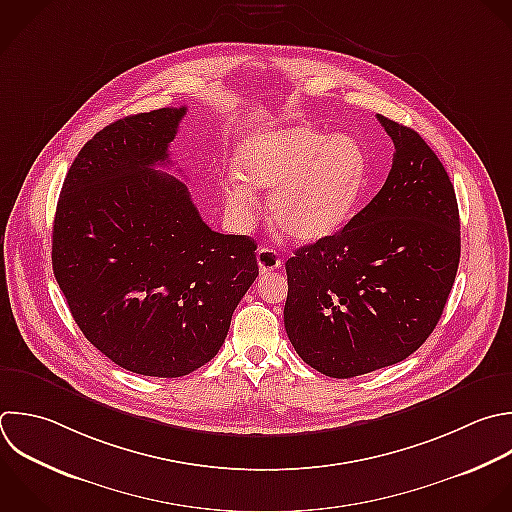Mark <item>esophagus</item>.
<instances>
[{
  "label": "esophagus",
  "instance_id": "34e87169",
  "mask_svg": "<svg viewBox=\"0 0 512 512\" xmlns=\"http://www.w3.org/2000/svg\"><path fill=\"white\" fill-rule=\"evenodd\" d=\"M256 260H258V268L262 272H272V270H278L282 266V260H280L278 252L272 250V248H258Z\"/></svg>",
  "mask_w": 512,
  "mask_h": 512
}]
</instances>
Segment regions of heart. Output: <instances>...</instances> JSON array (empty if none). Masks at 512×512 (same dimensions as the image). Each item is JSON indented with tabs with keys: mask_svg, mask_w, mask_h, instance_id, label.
<instances>
[{
	"mask_svg": "<svg viewBox=\"0 0 512 512\" xmlns=\"http://www.w3.org/2000/svg\"><path fill=\"white\" fill-rule=\"evenodd\" d=\"M242 182L226 188L228 210L250 222L256 210L252 190H272V226L298 244L334 234L352 214L366 176L360 144L348 136H326L306 126L268 130L246 140L236 154Z\"/></svg>",
	"mask_w": 512,
	"mask_h": 512,
	"instance_id": "obj_1",
	"label": "heart"
}]
</instances>
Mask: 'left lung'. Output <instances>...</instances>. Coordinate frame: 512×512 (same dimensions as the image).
<instances>
[{
	"instance_id": "8db88e82",
	"label": "left lung",
	"mask_w": 512,
	"mask_h": 512,
	"mask_svg": "<svg viewBox=\"0 0 512 512\" xmlns=\"http://www.w3.org/2000/svg\"><path fill=\"white\" fill-rule=\"evenodd\" d=\"M394 142L380 192L336 234L286 262V334L298 356L352 378L410 356L438 324L460 260L454 186L430 146L376 116Z\"/></svg>"
}]
</instances>
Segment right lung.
<instances>
[{
  "label": "right lung",
  "instance_id": "add662e5",
  "mask_svg": "<svg viewBox=\"0 0 512 512\" xmlns=\"http://www.w3.org/2000/svg\"><path fill=\"white\" fill-rule=\"evenodd\" d=\"M186 108L128 116L98 132L62 186L52 264L84 336L118 366L158 378L210 362L258 276L256 244L220 234L170 166Z\"/></svg>",
  "mask_w": 512,
  "mask_h": 512
}]
</instances>
